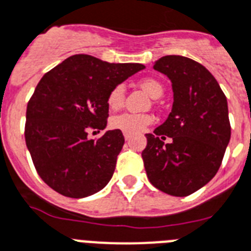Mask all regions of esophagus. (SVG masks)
<instances>
[{
  "instance_id": "34e87169",
  "label": "esophagus",
  "mask_w": 251,
  "mask_h": 251,
  "mask_svg": "<svg viewBox=\"0 0 251 251\" xmlns=\"http://www.w3.org/2000/svg\"><path fill=\"white\" fill-rule=\"evenodd\" d=\"M124 136H125V140L131 139V135H130V134H127V132H125V134H124Z\"/></svg>"
}]
</instances>
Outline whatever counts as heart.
<instances>
[{"label":"heart","instance_id":"heart-1","mask_svg":"<svg viewBox=\"0 0 251 251\" xmlns=\"http://www.w3.org/2000/svg\"><path fill=\"white\" fill-rule=\"evenodd\" d=\"M140 86L143 87L147 93L150 94L153 99H157L164 93V87L154 78H144L140 81ZM125 100V86L124 85H116L112 87L108 93L107 104L112 111H116L122 107ZM153 122V117L151 115H140V113H130L125 112L121 115H116L111 119V126L113 129L120 130L124 134H139L146 130L148 126Z\"/></svg>","mask_w":251,"mask_h":251}]
</instances>
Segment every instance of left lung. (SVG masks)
I'll use <instances>...</instances> for the list:
<instances>
[{"label": "left lung", "mask_w": 251, "mask_h": 251, "mask_svg": "<svg viewBox=\"0 0 251 251\" xmlns=\"http://www.w3.org/2000/svg\"><path fill=\"white\" fill-rule=\"evenodd\" d=\"M153 69L172 81L174 101L166 121L146 134L144 168L157 189L188 196L219 170L231 139L227 98L213 75L192 59L168 55L156 60ZM166 136L172 144L162 142Z\"/></svg>", "instance_id": "left-lung-1"}]
</instances>
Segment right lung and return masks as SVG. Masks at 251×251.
Listing matches in <instances>:
<instances>
[{
  "label": "right lung",
  "instance_id": "right-lung-1",
  "mask_svg": "<svg viewBox=\"0 0 251 251\" xmlns=\"http://www.w3.org/2000/svg\"><path fill=\"white\" fill-rule=\"evenodd\" d=\"M146 67L108 63L86 54L69 56L40 79L26 105L25 143L42 180L63 196L83 199L103 189L125 143L120 130L99 139L90 129L107 126V97Z\"/></svg>",
  "mask_w": 251,
  "mask_h": 251
}]
</instances>
